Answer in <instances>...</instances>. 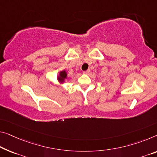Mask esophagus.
<instances>
[{
    "instance_id": "obj_1",
    "label": "esophagus",
    "mask_w": 157,
    "mask_h": 157,
    "mask_svg": "<svg viewBox=\"0 0 157 157\" xmlns=\"http://www.w3.org/2000/svg\"><path fill=\"white\" fill-rule=\"evenodd\" d=\"M89 72H90V70H89V69H88V70H86V71H83V74H88Z\"/></svg>"
}]
</instances>
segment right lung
<instances>
[{
	"label": "right lung",
	"instance_id": "obj_1",
	"mask_svg": "<svg viewBox=\"0 0 157 157\" xmlns=\"http://www.w3.org/2000/svg\"><path fill=\"white\" fill-rule=\"evenodd\" d=\"M68 78L67 76V72L65 70L59 71L58 73V75L57 76V80L58 81L60 84H64L65 83V80Z\"/></svg>",
	"mask_w": 157,
	"mask_h": 157
}]
</instances>
